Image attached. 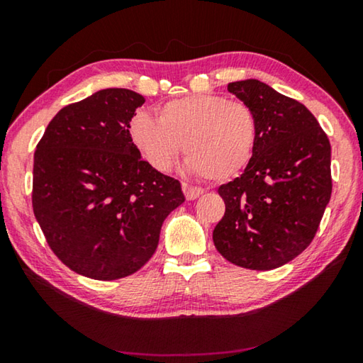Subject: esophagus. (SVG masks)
I'll use <instances>...</instances> for the list:
<instances>
[{
  "instance_id": "34e87169",
  "label": "esophagus",
  "mask_w": 363,
  "mask_h": 363,
  "mask_svg": "<svg viewBox=\"0 0 363 363\" xmlns=\"http://www.w3.org/2000/svg\"><path fill=\"white\" fill-rule=\"evenodd\" d=\"M182 192H184V195H186L187 200H195V199H199L201 194H203V189L190 186V184H187V182H182Z\"/></svg>"
}]
</instances>
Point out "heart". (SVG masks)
Wrapping results in <instances>:
<instances>
[{
	"instance_id": "obj_1",
	"label": "heart",
	"mask_w": 363,
	"mask_h": 363,
	"mask_svg": "<svg viewBox=\"0 0 363 363\" xmlns=\"http://www.w3.org/2000/svg\"><path fill=\"white\" fill-rule=\"evenodd\" d=\"M134 145L150 167L168 171L182 150L187 167L210 181H229L255 155L259 123L248 104L194 94L158 108V120L138 113L130 123Z\"/></svg>"
}]
</instances>
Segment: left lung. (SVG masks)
I'll use <instances>...</instances> for the list:
<instances>
[{
    "instance_id": "8db88e82",
    "label": "left lung",
    "mask_w": 363,
    "mask_h": 363,
    "mask_svg": "<svg viewBox=\"0 0 363 363\" xmlns=\"http://www.w3.org/2000/svg\"><path fill=\"white\" fill-rule=\"evenodd\" d=\"M255 110L259 136L240 177L218 189L225 203L214 247L245 269L270 270L309 247L331 196V147L303 104L257 79L227 84Z\"/></svg>"
}]
</instances>
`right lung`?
I'll use <instances>...</instances> for the list:
<instances>
[{
    "label": "right lung",
    "instance_id": "right-lung-1",
    "mask_svg": "<svg viewBox=\"0 0 363 363\" xmlns=\"http://www.w3.org/2000/svg\"><path fill=\"white\" fill-rule=\"evenodd\" d=\"M144 102L131 89L97 91L60 110L36 145L35 218L54 255L84 277L138 272L163 220L186 200L181 182L152 168L131 140Z\"/></svg>",
    "mask_w": 363,
    "mask_h": 363
}]
</instances>
